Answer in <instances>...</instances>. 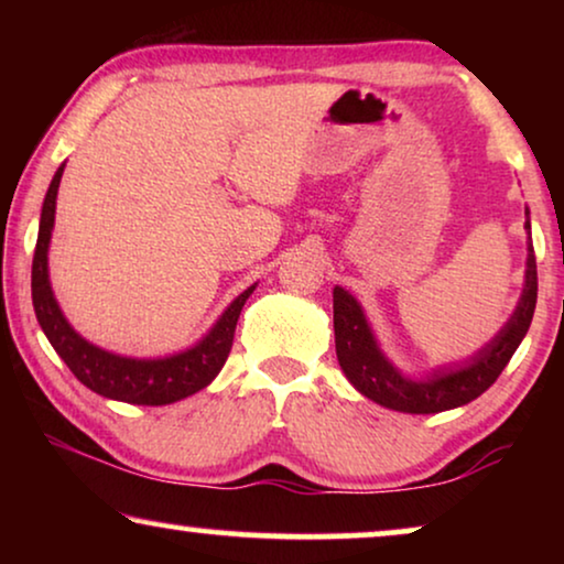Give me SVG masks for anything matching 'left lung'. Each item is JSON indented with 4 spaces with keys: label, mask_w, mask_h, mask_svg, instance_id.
Masks as SVG:
<instances>
[{
    "label": "left lung",
    "mask_w": 564,
    "mask_h": 564,
    "mask_svg": "<svg viewBox=\"0 0 564 564\" xmlns=\"http://www.w3.org/2000/svg\"><path fill=\"white\" fill-rule=\"evenodd\" d=\"M531 241V223L527 210V226ZM536 307V257L529 243L527 284L521 300L500 334L488 346H482L475 357H469L459 369H434L426 380H411L388 361L377 346V338L369 328L361 305L344 288H334V330L336 357L344 375L361 395L375 400L390 411L400 413H442L452 408L467 405L480 398L498 380L513 351L527 336Z\"/></svg>",
    "instance_id": "1"
}]
</instances>
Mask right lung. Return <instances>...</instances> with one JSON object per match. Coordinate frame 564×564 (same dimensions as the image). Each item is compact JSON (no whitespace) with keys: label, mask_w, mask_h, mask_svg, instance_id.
Masks as SVG:
<instances>
[{"label":"right lung","mask_w":564,"mask_h":564,"mask_svg":"<svg viewBox=\"0 0 564 564\" xmlns=\"http://www.w3.org/2000/svg\"><path fill=\"white\" fill-rule=\"evenodd\" d=\"M64 166L66 164L58 166L48 192H45L33 257V307L43 334L48 336L51 346L66 361V367L72 369L76 380L87 384L97 395L133 405H169L182 398L195 395L197 390L207 388L218 377L223 365H226L230 346H234L238 315H241V307L246 305L251 292L257 290V284L243 290L226 307V313L220 315L203 341H197L187 351L172 354V357L133 359L89 344L64 318L48 282V243L53 218H56V195Z\"/></svg>","instance_id":"obj_1"}]
</instances>
